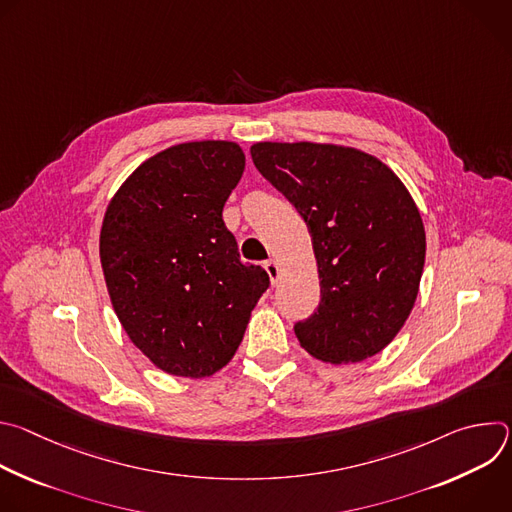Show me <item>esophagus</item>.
<instances>
[{"label":"esophagus","mask_w":512,"mask_h":512,"mask_svg":"<svg viewBox=\"0 0 512 512\" xmlns=\"http://www.w3.org/2000/svg\"><path fill=\"white\" fill-rule=\"evenodd\" d=\"M265 271H267V275H269V281L275 285L277 283V279H279V273H281V269H279V263L277 261H273V259H269V261H265Z\"/></svg>","instance_id":"1"}]
</instances>
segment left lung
Returning a JSON list of instances; mask_svg holds the SVG:
<instances>
[{"label":"left lung","instance_id":"1","mask_svg":"<svg viewBox=\"0 0 512 512\" xmlns=\"http://www.w3.org/2000/svg\"><path fill=\"white\" fill-rule=\"evenodd\" d=\"M255 168L308 225L320 306L296 336L314 358L362 362L409 318L425 263L419 208L379 158L336 143L259 141Z\"/></svg>","mask_w":512,"mask_h":512}]
</instances>
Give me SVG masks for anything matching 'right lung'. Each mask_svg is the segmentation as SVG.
Masks as SVG:
<instances>
[{
	"mask_svg": "<svg viewBox=\"0 0 512 512\" xmlns=\"http://www.w3.org/2000/svg\"><path fill=\"white\" fill-rule=\"evenodd\" d=\"M243 170L239 143L186 141L139 164L107 204L99 255L113 310L168 375L227 367L269 285L223 223Z\"/></svg>",
	"mask_w": 512,
	"mask_h": 512,
	"instance_id": "obj_1",
	"label": "right lung"
}]
</instances>
